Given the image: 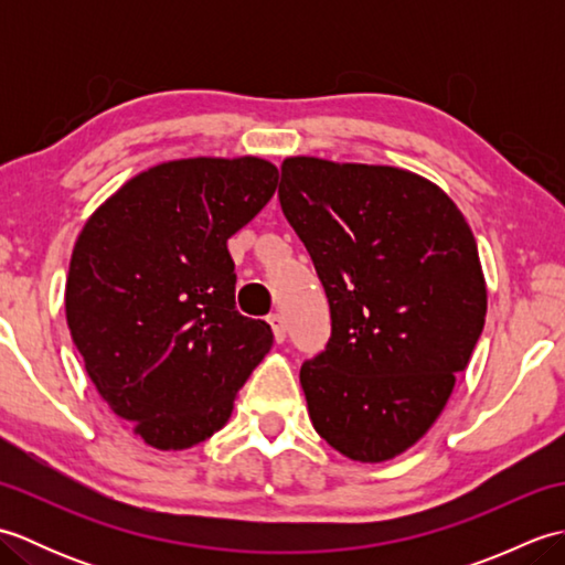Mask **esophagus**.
<instances>
[{"label": "esophagus", "mask_w": 565, "mask_h": 565, "mask_svg": "<svg viewBox=\"0 0 565 565\" xmlns=\"http://www.w3.org/2000/svg\"><path fill=\"white\" fill-rule=\"evenodd\" d=\"M267 322H269V326H271L274 340H276V342H284V338H286V326H284V318H281L279 313H271V316L267 318Z\"/></svg>", "instance_id": "esophagus-1"}]
</instances>
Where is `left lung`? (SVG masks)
<instances>
[{
	"instance_id": "8db88e82",
	"label": "left lung",
	"mask_w": 565,
	"mask_h": 565,
	"mask_svg": "<svg viewBox=\"0 0 565 565\" xmlns=\"http://www.w3.org/2000/svg\"><path fill=\"white\" fill-rule=\"evenodd\" d=\"M279 201L332 316L328 350L301 366L308 415L347 459L391 461L437 423L483 332L476 237L435 182L401 167L296 154Z\"/></svg>"
}]
</instances>
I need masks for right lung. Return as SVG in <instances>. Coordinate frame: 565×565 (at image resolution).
<instances>
[{
    "mask_svg": "<svg viewBox=\"0 0 565 565\" xmlns=\"http://www.w3.org/2000/svg\"><path fill=\"white\" fill-rule=\"evenodd\" d=\"M269 160L186 158L150 167L94 211L72 249L65 318L106 405L152 449L206 441L271 347L235 310L227 237L264 209Z\"/></svg>",
    "mask_w": 565,
    "mask_h": 565,
    "instance_id": "right-lung-1",
    "label": "right lung"
}]
</instances>
